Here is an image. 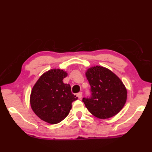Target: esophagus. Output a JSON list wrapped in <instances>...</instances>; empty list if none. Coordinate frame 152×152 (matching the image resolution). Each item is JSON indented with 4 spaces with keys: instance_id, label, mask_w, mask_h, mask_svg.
Masks as SVG:
<instances>
[{
    "instance_id": "obj_1",
    "label": "esophagus",
    "mask_w": 152,
    "mask_h": 152,
    "mask_svg": "<svg viewBox=\"0 0 152 152\" xmlns=\"http://www.w3.org/2000/svg\"><path fill=\"white\" fill-rule=\"evenodd\" d=\"M77 96H78L79 99H81L82 97V92H79L78 94H77Z\"/></svg>"
}]
</instances>
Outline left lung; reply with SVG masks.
Segmentation results:
<instances>
[{
	"label": "left lung",
	"instance_id": "8db88e82",
	"mask_svg": "<svg viewBox=\"0 0 152 152\" xmlns=\"http://www.w3.org/2000/svg\"><path fill=\"white\" fill-rule=\"evenodd\" d=\"M86 75L91 93L82 101L89 112L99 119H108L120 112L127 101V93L121 80L101 66L90 68Z\"/></svg>",
	"mask_w": 152,
	"mask_h": 152
}]
</instances>
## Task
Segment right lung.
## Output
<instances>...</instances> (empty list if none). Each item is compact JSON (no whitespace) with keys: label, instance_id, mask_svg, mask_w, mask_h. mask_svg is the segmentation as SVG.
<instances>
[{"label":"right lung","instance_id":"right-lung-1","mask_svg":"<svg viewBox=\"0 0 152 152\" xmlns=\"http://www.w3.org/2000/svg\"><path fill=\"white\" fill-rule=\"evenodd\" d=\"M67 73L51 69L42 75L32 89L30 103L32 109L42 120L51 124L63 121L78 99L71 92L70 84L63 83Z\"/></svg>","mask_w":152,"mask_h":152}]
</instances>
